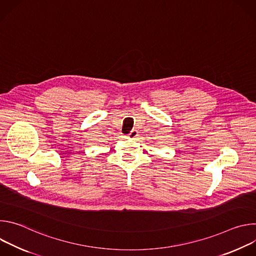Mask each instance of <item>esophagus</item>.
I'll return each instance as SVG.
<instances>
[{
    "label": "esophagus",
    "mask_w": 256,
    "mask_h": 256,
    "mask_svg": "<svg viewBox=\"0 0 256 256\" xmlns=\"http://www.w3.org/2000/svg\"><path fill=\"white\" fill-rule=\"evenodd\" d=\"M138 136V132L136 130H132L130 134H128V138L132 140H134L136 136Z\"/></svg>",
    "instance_id": "34e87169"
}]
</instances>
